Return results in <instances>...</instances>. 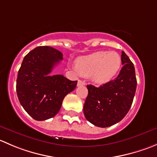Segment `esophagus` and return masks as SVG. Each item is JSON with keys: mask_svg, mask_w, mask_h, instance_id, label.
<instances>
[{"mask_svg": "<svg viewBox=\"0 0 157 157\" xmlns=\"http://www.w3.org/2000/svg\"><path fill=\"white\" fill-rule=\"evenodd\" d=\"M85 85V82L81 80H78L77 81V86H84Z\"/></svg>", "mask_w": 157, "mask_h": 157, "instance_id": "esophagus-1", "label": "esophagus"}]
</instances>
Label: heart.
I'll use <instances>...</instances> for the list:
<instances>
[{
    "mask_svg": "<svg viewBox=\"0 0 157 157\" xmlns=\"http://www.w3.org/2000/svg\"><path fill=\"white\" fill-rule=\"evenodd\" d=\"M121 59L114 52H97L80 57L76 67L81 75L90 77L97 84H105L112 80L121 68Z\"/></svg>",
    "mask_w": 157,
    "mask_h": 157,
    "instance_id": "1",
    "label": "heart"
}]
</instances>
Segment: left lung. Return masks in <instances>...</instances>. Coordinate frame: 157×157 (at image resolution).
Here are the masks:
<instances>
[{
    "instance_id": "1",
    "label": "left lung",
    "mask_w": 157,
    "mask_h": 157,
    "mask_svg": "<svg viewBox=\"0 0 157 157\" xmlns=\"http://www.w3.org/2000/svg\"><path fill=\"white\" fill-rule=\"evenodd\" d=\"M123 67L118 77L99 87L87 85L88 96L83 113L95 126L107 128L123 119L132 105L137 88L134 64L121 52Z\"/></svg>"
}]
</instances>
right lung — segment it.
Listing matches in <instances>:
<instances>
[{
  "label": "right lung",
  "mask_w": 157,
  "mask_h": 157,
  "mask_svg": "<svg viewBox=\"0 0 157 157\" xmlns=\"http://www.w3.org/2000/svg\"><path fill=\"white\" fill-rule=\"evenodd\" d=\"M63 60L61 52L50 46L36 47L23 58L17 79L19 101L35 120L44 121L57 115L64 98L77 86L61 74L49 75Z\"/></svg>",
  "instance_id": "obj_1"
}]
</instances>
